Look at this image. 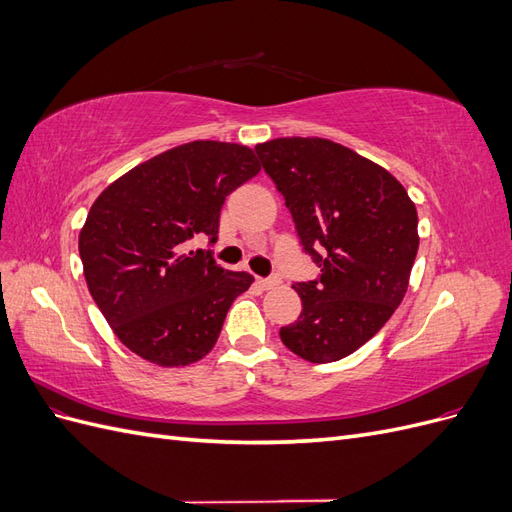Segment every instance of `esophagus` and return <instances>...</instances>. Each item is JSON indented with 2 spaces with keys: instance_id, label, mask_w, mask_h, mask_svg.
Listing matches in <instances>:
<instances>
[{
  "instance_id": "obj_1",
  "label": "esophagus",
  "mask_w": 512,
  "mask_h": 512,
  "mask_svg": "<svg viewBox=\"0 0 512 512\" xmlns=\"http://www.w3.org/2000/svg\"><path fill=\"white\" fill-rule=\"evenodd\" d=\"M262 290H271V288H275L277 284H280V277H258V282H256Z\"/></svg>"
}]
</instances>
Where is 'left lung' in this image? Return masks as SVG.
Here are the masks:
<instances>
[{
  "mask_svg": "<svg viewBox=\"0 0 512 512\" xmlns=\"http://www.w3.org/2000/svg\"><path fill=\"white\" fill-rule=\"evenodd\" d=\"M254 151L320 269L318 280L292 284L303 312L280 329L282 342L309 363L344 359L404 299L418 250L416 207L389 170L327 138H275Z\"/></svg>",
  "mask_w": 512,
  "mask_h": 512,
  "instance_id": "obj_1",
  "label": "left lung"
}]
</instances>
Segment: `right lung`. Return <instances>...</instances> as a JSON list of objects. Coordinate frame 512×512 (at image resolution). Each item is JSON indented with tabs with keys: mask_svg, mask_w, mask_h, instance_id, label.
<instances>
[{
	"mask_svg": "<svg viewBox=\"0 0 512 512\" xmlns=\"http://www.w3.org/2000/svg\"><path fill=\"white\" fill-rule=\"evenodd\" d=\"M250 147L194 141L134 166L91 205L79 235L85 282L119 342L160 367L211 352L254 277L190 241H218L226 196L258 175Z\"/></svg>",
	"mask_w": 512,
	"mask_h": 512,
	"instance_id": "add662e5",
	"label": "right lung"
}]
</instances>
